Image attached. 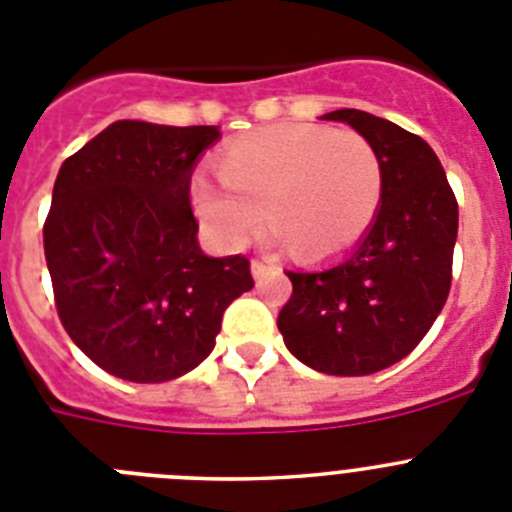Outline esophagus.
<instances>
[{
	"label": "esophagus",
	"instance_id": "obj_1",
	"mask_svg": "<svg viewBox=\"0 0 512 512\" xmlns=\"http://www.w3.org/2000/svg\"><path fill=\"white\" fill-rule=\"evenodd\" d=\"M271 266H274V264H271L269 259H259V256H256V259H251V271H253V277H256V279L264 277Z\"/></svg>",
	"mask_w": 512,
	"mask_h": 512
}]
</instances>
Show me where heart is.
Masks as SVG:
<instances>
[{
    "instance_id": "b5f03b06",
    "label": "heart",
    "mask_w": 512,
    "mask_h": 512,
    "mask_svg": "<svg viewBox=\"0 0 512 512\" xmlns=\"http://www.w3.org/2000/svg\"><path fill=\"white\" fill-rule=\"evenodd\" d=\"M217 187L192 179V202L223 246L238 248L264 223L305 256L354 246L372 228L384 169L372 140L354 130L282 122L235 138L217 156Z\"/></svg>"
}]
</instances>
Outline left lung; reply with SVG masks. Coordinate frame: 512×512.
Returning <instances> with one entry per match:
<instances>
[{"instance_id":"obj_1","label":"left lung","mask_w":512,"mask_h":512,"mask_svg":"<svg viewBox=\"0 0 512 512\" xmlns=\"http://www.w3.org/2000/svg\"><path fill=\"white\" fill-rule=\"evenodd\" d=\"M372 140L384 194L359 246L315 271H287L279 333L302 364L364 377L397 364L431 330L451 289L459 205L420 135L361 110L328 112Z\"/></svg>"}]
</instances>
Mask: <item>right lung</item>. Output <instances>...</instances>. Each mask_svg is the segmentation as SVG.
<instances>
[{
	"label": "right lung",
	"instance_id": "add662e5",
	"mask_svg": "<svg viewBox=\"0 0 512 512\" xmlns=\"http://www.w3.org/2000/svg\"><path fill=\"white\" fill-rule=\"evenodd\" d=\"M217 125L117 120L63 161L43 225L58 318L104 372L169 382L205 361L253 287L246 256L197 243L192 171Z\"/></svg>",
	"mask_w": 512,
	"mask_h": 512
}]
</instances>
